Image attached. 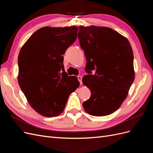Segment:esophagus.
<instances>
[{
    "label": "esophagus",
    "mask_w": 153,
    "mask_h": 153,
    "mask_svg": "<svg viewBox=\"0 0 153 153\" xmlns=\"http://www.w3.org/2000/svg\"><path fill=\"white\" fill-rule=\"evenodd\" d=\"M77 78H78V81L80 82V84L82 85V76H77Z\"/></svg>",
    "instance_id": "1"
}]
</instances>
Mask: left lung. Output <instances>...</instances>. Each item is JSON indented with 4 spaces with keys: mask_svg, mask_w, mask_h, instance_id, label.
<instances>
[{
    "mask_svg": "<svg viewBox=\"0 0 153 153\" xmlns=\"http://www.w3.org/2000/svg\"><path fill=\"white\" fill-rule=\"evenodd\" d=\"M78 38L87 60L88 74L82 78L83 84L91 92L83 107L93 116L110 115L121 106L135 79L131 45L126 38L106 27L81 25Z\"/></svg>",
    "mask_w": 153,
    "mask_h": 153,
    "instance_id": "obj_1",
    "label": "left lung"
}]
</instances>
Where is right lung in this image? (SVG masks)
<instances>
[{"label": "right lung", "instance_id": "obj_1", "mask_svg": "<svg viewBox=\"0 0 153 153\" xmlns=\"http://www.w3.org/2000/svg\"><path fill=\"white\" fill-rule=\"evenodd\" d=\"M78 27H44L22 47L18 58V81L36 112L47 117L61 114L69 96L80 83L64 70L62 55L76 39Z\"/></svg>", "mask_w": 153, "mask_h": 153}]
</instances>
